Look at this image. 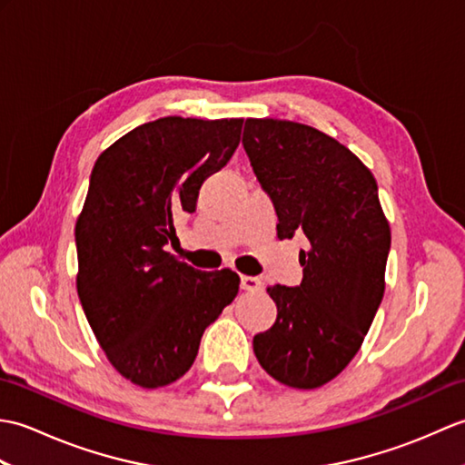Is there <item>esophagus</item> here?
Returning <instances> with one entry per match:
<instances>
[{
    "label": "esophagus",
    "instance_id": "1",
    "mask_svg": "<svg viewBox=\"0 0 465 465\" xmlns=\"http://www.w3.org/2000/svg\"><path fill=\"white\" fill-rule=\"evenodd\" d=\"M263 288V282L255 275H242V290L245 292H260Z\"/></svg>",
    "mask_w": 465,
    "mask_h": 465
}]
</instances>
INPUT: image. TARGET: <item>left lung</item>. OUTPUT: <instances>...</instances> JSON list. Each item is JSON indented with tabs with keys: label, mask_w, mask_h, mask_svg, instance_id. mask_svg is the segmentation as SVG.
<instances>
[{
	"label": "left lung",
	"mask_w": 465,
	"mask_h": 465,
	"mask_svg": "<svg viewBox=\"0 0 465 465\" xmlns=\"http://www.w3.org/2000/svg\"><path fill=\"white\" fill-rule=\"evenodd\" d=\"M243 147L278 213V238L303 233V280L270 285L278 318L253 338L273 380L313 390L361 348L385 290L391 243L378 183L355 153L312 125L245 120Z\"/></svg>",
	"instance_id": "8db88e82"
}]
</instances>
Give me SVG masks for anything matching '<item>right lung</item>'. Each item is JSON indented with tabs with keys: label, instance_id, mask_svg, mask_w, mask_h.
I'll return each mask as SVG.
<instances>
[{
	"label": "right lung",
	"instance_id": "obj_1",
	"mask_svg": "<svg viewBox=\"0 0 465 465\" xmlns=\"http://www.w3.org/2000/svg\"><path fill=\"white\" fill-rule=\"evenodd\" d=\"M243 120L160 117L97 157L75 222L77 295L107 360L140 388L192 368L207 325L240 290L232 270L200 272L163 245L230 162Z\"/></svg>",
	"mask_w": 465,
	"mask_h": 465
}]
</instances>
